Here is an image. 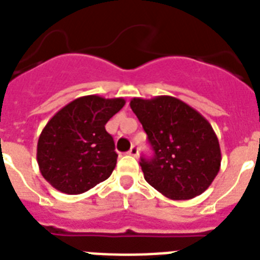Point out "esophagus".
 Wrapping results in <instances>:
<instances>
[{"label":"esophagus","mask_w":260,"mask_h":260,"mask_svg":"<svg viewBox=\"0 0 260 260\" xmlns=\"http://www.w3.org/2000/svg\"><path fill=\"white\" fill-rule=\"evenodd\" d=\"M128 154H129V156H132V157H137L139 156V149H137V147H132L129 149V152H128Z\"/></svg>","instance_id":"34e87169"}]
</instances>
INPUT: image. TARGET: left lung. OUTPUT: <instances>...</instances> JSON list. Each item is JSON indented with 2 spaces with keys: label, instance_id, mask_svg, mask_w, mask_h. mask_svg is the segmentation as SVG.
I'll list each match as a JSON object with an SVG mask.
<instances>
[{
  "label": "left lung",
  "instance_id": "obj_1",
  "mask_svg": "<svg viewBox=\"0 0 260 260\" xmlns=\"http://www.w3.org/2000/svg\"><path fill=\"white\" fill-rule=\"evenodd\" d=\"M129 106L154 150L152 160L140 162L148 184L171 200H190L204 193L222 160L219 141L208 120L168 95L134 98Z\"/></svg>",
  "mask_w": 260,
  "mask_h": 260
}]
</instances>
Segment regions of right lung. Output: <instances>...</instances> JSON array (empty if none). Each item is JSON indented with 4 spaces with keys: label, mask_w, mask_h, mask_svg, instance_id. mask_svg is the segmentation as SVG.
I'll return each mask as SVG.
<instances>
[{
    "label": "right lung",
    "mask_w": 260,
    "mask_h": 260,
    "mask_svg": "<svg viewBox=\"0 0 260 260\" xmlns=\"http://www.w3.org/2000/svg\"><path fill=\"white\" fill-rule=\"evenodd\" d=\"M125 104L123 98H78L49 120L37 145L39 171L52 187L82 194L110 177L117 153L106 124Z\"/></svg>",
    "instance_id": "obj_1"
}]
</instances>
